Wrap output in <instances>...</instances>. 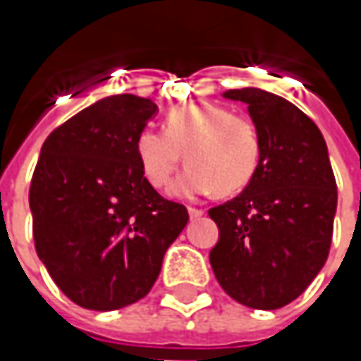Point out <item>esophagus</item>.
Segmentation results:
<instances>
[{
    "instance_id": "esophagus-1",
    "label": "esophagus",
    "mask_w": 361,
    "mask_h": 361,
    "mask_svg": "<svg viewBox=\"0 0 361 361\" xmlns=\"http://www.w3.org/2000/svg\"><path fill=\"white\" fill-rule=\"evenodd\" d=\"M188 215H190V219H201V216L204 215V211H202V209H192V207H190V209H188Z\"/></svg>"
}]
</instances>
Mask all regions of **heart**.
Masks as SVG:
<instances>
[{
  "instance_id": "obj_1",
  "label": "heart",
  "mask_w": 361,
  "mask_h": 361,
  "mask_svg": "<svg viewBox=\"0 0 361 361\" xmlns=\"http://www.w3.org/2000/svg\"><path fill=\"white\" fill-rule=\"evenodd\" d=\"M136 157L152 187L169 185L183 152L188 166L174 180V197H219L241 192L261 162V136L255 122L213 104H185L171 110L164 130L145 128L136 136Z\"/></svg>"
}]
</instances>
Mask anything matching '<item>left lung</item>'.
<instances>
[{
	"label": "left lung",
	"mask_w": 361,
	"mask_h": 361,
	"mask_svg": "<svg viewBox=\"0 0 361 361\" xmlns=\"http://www.w3.org/2000/svg\"><path fill=\"white\" fill-rule=\"evenodd\" d=\"M247 104L261 162L239 197L209 211L219 227L211 267L225 293L253 310L298 299L326 263L338 207L319 128L298 106L259 88L227 90Z\"/></svg>",
	"instance_id": "obj_1"
}]
</instances>
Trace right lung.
Masks as SVG:
<instances>
[{"label":"right lung","instance_id":"right-lung-1","mask_svg":"<svg viewBox=\"0 0 361 361\" xmlns=\"http://www.w3.org/2000/svg\"><path fill=\"white\" fill-rule=\"evenodd\" d=\"M157 104L134 94L98 100L46 138L30 209L37 257L80 307L112 312L150 291L188 221L146 180L136 136Z\"/></svg>","mask_w":361,"mask_h":361}]
</instances>
